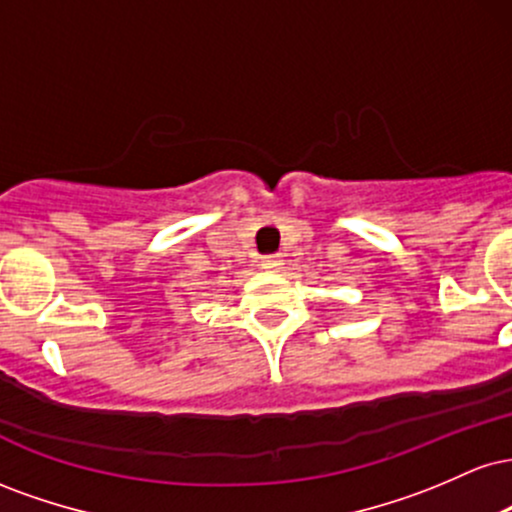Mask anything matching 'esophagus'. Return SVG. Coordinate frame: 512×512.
Wrapping results in <instances>:
<instances>
[{
    "label": "esophagus",
    "instance_id": "1",
    "mask_svg": "<svg viewBox=\"0 0 512 512\" xmlns=\"http://www.w3.org/2000/svg\"><path fill=\"white\" fill-rule=\"evenodd\" d=\"M260 262H262L264 269H269V272H276V269H281V264H284V257L274 255V252H272V255H262Z\"/></svg>",
    "mask_w": 512,
    "mask_h": 512
}]
</instances>
